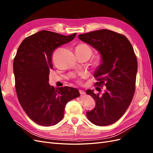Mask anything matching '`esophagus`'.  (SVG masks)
Listing matches in <instances>:
<instances>
[{"label":"esophagus","mask_w":153,"mask_h":153,"mask_svg":"<svg viewBox=\"0 0 153 153\" xmlns=\"http://www.w3.org/2000/svg\"><path fill=\"white\" fill-rule=\"evenodd\" d=\"M79 92H80V94L81 95H84V94H85V91H82V90H80V91H79Z\"/></svg>","instance_id":"34e87169"}]
</instances>
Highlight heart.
Returning a JSON list of instances; mask_svg holds the SVG:
<instances>
[{
    "label": "heart",
    "mask_w": 153,
    "mask_h": 153,
    "mask_svg": "<svg viewBox=\"0 0 153 153\" xmlns=\"http://www.w3.org/2000/svg\"><path fill=\"white\" fill-rule=\"evenodd\" d=\"M76 48H79L80 50H85V51H89L91 53H92V51L91 49L88 47V46L85 44H80L78 46H77Z\"/></svg>",
    "instance_id": "obj_1"
}]
</instances>
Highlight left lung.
<instances>
[{
  "mask_svg": "<svg viewBox=\"0 0 153 153\" xmlns=\"http://www.w3.org/2000/svg\"><path fill=\"white\" fill-rule=\"evenodd\" d=\"M78 38L100 52L101 63L94 76L98 80L96 85L106 86L101 96L93 90L86 91L96 103L87 117L97 126L112 124L123 116L132 101L138 68L136 55L126 36L108 29L80 34Z\"/></svg>",
  "mask_w": 153,
  "mask_h": 153,
  "instance_id": "obj_1",
  "label": "left lung"
}]
</instances>
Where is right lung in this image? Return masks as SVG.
Wrapping results in <instances>:
<instances>
[{
  "instance_id": "add662e5",
  "label": "right lung",
  "mask_w": 153,
  "mask_h": 153,
  "mask_svg": "<svg viewBox=\"0 0 153 153\" xmlns=\"http://www.w3.org/2000/svg\"><path fill=\"white\" fill-rule=\"evenodd\" d=\"M76 35L41 30L26 38L18 48L13 61L18 98L29 117L41 126L59 123L66 104L80 96L76 88H55L48 82L54 50L70 42Z\"/></svg>"
}]
</instances>
